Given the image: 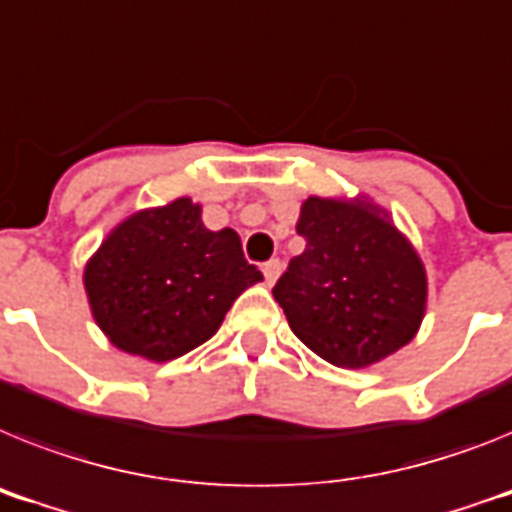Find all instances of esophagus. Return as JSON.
<instances>
[{
	"label": "esophagus",
	"mask_w": 512,
	"mask_h": 512,
	"mask_svg": "<svg viewBox=\"0 0 512 512\" xmlns=\"http://www.w3.org/2000/svg\"><path fill=\"white\" fill-rule=\"evenodd\" d=\"M279 274H282V261L272 259L269 264H264V277H266V282H269V285H274V282H277Z\"/></svg>",
	"instance_id": "esophagus-1"
}]
</instances>
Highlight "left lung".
<instances>
[{
	"instance_id": "left-lung-1",
	"label": "left lung",
	"mask_w": 512,
	"mask_h": 512,
	"mask_svg": "<svg viewBox=\"0 0 512 512\" xmlns=\"http://www.w3.org/2000/svg\"><path fill=\"white\" fill-rule=\"evenodd\" d=\"M298 233L305 251L274 300L310 352L362 370L412 342L427 313V269L388 209L368 194L308 196Z\"/></svg>"
}]
</instances>
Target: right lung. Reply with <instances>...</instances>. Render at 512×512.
<instances>
[{
	"mask_svg": "<svg viewBox=\"0 0 512 512\" xmlns=\"http://www.w3.org/2000/svg\"><path fill=\"white\" fill-rule=\"evenodd\" d=\"M261 279L240 235L209 230L191 196L129 214L82 272L98 329L116 349L150 362L176 360L212 339L240 292Z\"/></svg>",
	"mask_w": 512,
	"mask_h": 512,
	"instance_id": "obj_1",
	"label": "right lung"
}]
</instances>
